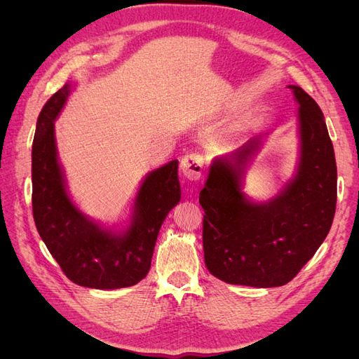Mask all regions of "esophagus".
I'll return each mask as SVG.
<instances>
[{
	"label": "esophagus",
	"instance_id": "1",
	"mask_svg": "<svg viewBox=\"0 0 359 359\" xmlns=\"http://www.w3.org/2000/svg\"><path fill=\"white\" fill-rule=\"evenodd\" d=\"M203 163L199 154H187L181 158L180 170L182 178L187 181H198L202 175Z\"/></svg>",
	"mask_w": 359,
	"mask_h": 359
}]
</instances>
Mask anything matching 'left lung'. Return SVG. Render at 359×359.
<instances>
[{"mask_svg": "<svg viewBox=\"0 0 359 359\" xmlns=\"http://www.w3.org/2000/svg\"><path fill=\"white\" fill-rule=\"evenodd\" d=\"M298 102L301 154L297 173L276 198L253 202L241 191L262 135L231 156L217 157L199 194L203 253L210 273L229 285L283 286L316 253L335 214L334 147L318 103L289 85Z\"/></svg>", "mask_w": 359, "mask_h": 359, "instance_id": "1", "label": "left lung"}]
</instances>
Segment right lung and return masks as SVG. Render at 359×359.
<instances>
[{"label":"right lung","mask_w":359,"mask_h":359,"mask_svg":"<svg viewBox=\"0 0 359 359\" xmlns=\"http://www.w3.org/2000/svg\"><path fill=\"white\" fill-rule=\"evenodd\" d=\"M70 88L67 83L53 94L37 119L31 156L36 227L73 283L102 290L133 286L147 277L160 227L181 199L178 160L148 173L126 231L103 229L76 208L58 163L53 121L66 104Z\"/></svg>","instance_id":"right-lung-1"}]
</instances>
